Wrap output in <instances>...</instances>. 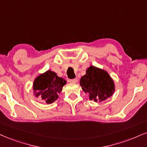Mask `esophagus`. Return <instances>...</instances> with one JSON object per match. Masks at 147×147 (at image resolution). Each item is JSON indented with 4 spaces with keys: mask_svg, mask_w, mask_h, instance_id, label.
I'll return each mask as SVG.
<instances>
[{
    "mask_svg": "<svg viewBox=\"0 0 147 147\" xmlns=\"http://www.w3.org/2000/svg\"><path fill=\"white\" fill-rule=\"evenodd\" d=\"M69 83H71V84H75V83L77 82V79H72V80H69Z\"/></svg>",
    "mask_w": 147,
    "mask_h": 147,
    "instance_id": "1",
    "label": "esophagus"
}]
</instances>
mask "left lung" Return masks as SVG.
Returning a JSON list of instances; mask_svg holds the SVG:
<instances>
[{
    "mask_svg": "<svg viewBox=\"0 0 147 147\" xmlns=\"http://www.w3.org/2000/svg\"><path fill=\"white\" fill-rule=\"evenodd\" d=\"M80 84L90 100L101 102L113 95L115 84L113 79L106 70L91 65L86 70V74L81 77Z\"/></svg>",
    "mask_w": 147,
    "mask_h": 147,
    "instance_id": "1",
    "label": "left lung"
}]
</instances>
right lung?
I'll list each match as a JSON object with an SVG mask.
<instances>
[{
    "mask_svg": "<svg viewBox=\"0 0 147 147\" xmlns=\"http://www.w3.org/2000/svg\"><path fill=\"white\" fill-rule=\"evenodd\" d=\"M67 81L51 70L38 75L32 84L33 95L48 104H52L59 98Z\"/></svg>",
    "mask_w": 147,
    "mask_h": 147,
    "instance_id": "add662e5",
    "label": "right lung"
}]
</instances>
